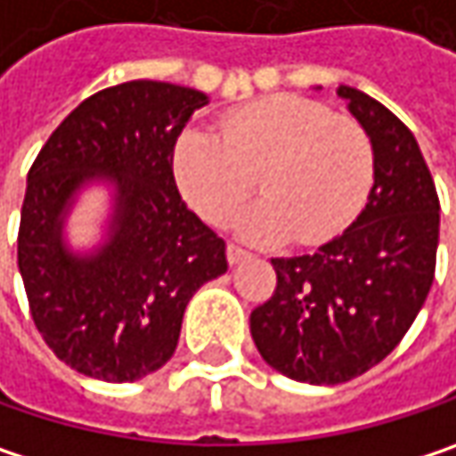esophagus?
Segmentation results:
<instances>
[{
  "label": "esophagus",
  "instance_id": "34e87169",
  "mask_svg": "<svg viewBox=\"0 0 456 456\" xmlns=\"http://www.w3.org/2000/svg\"><path fill=\"white\" fill-rule=\"evenodd\" d=\"M245 258H250V253H248L245 248H240V245H227V261L232 266L240 264V261H245Z\"/></svg>",
  "mask_w": 456,
  "mask_h": 456
}]
</instances>
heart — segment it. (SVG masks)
<instances>
[{"instance_id":"1","label":"heart","mask_w":456,"mask_h":456,"mask_svg":"<svg viewBox=\"0 0 456 456\" xmlns=\"http://www.w3.org/2000/svg\"><path fill=\"white\" fill-rule=\"evenodd\" d=\"M175 177L211 224L229 222L253 195L240 232L253 242L321 245L368 203L376 156L368 133L303 96H271L222 117L219 138L187 130L175 145Z\"/></svg>"}]
</instances>
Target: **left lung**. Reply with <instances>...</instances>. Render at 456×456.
Here are the masks:
<instances>
[{
    "mask_svg": "<svg viewBox=\"0 0 456 456\" xmlns=\"http://www.w3.org/2000/svg\"><path fill=\"white\" fill-rule=\"evenodd\" d=\"M373 143L362 214L313 256L271 258L273 295L250 313L261 357L303 384H345L402 342L434 284L438 195L415 135L362 91L339 86Z\"/></svg>",
    "mask_w": 456,
    "mask_h": 456,
    "instance_id": "left-lung-1",
    "label": "left lung"
}]
</instances>
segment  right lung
Instances as JSON below:
<instances>
[{
  "label": "right lung",
  "instance_id": "1",
  "mask_svg": "<svg viewBox=\"0 0 456 456\" xmlns=\"http://www.w3.org/2000/svg\"><path fill=\"white\" fill-rule=\"evenodd\" d=\"M206 94L159 80L104 88L38 151L20 211L18 266L36 329L54 354L109 384L159 370L190 297L227 271V245L183 200L175 145ZM118 190L112 237L94 256L63 248V214L88 182Z\"/></svg>",
  "mask_w": 456,
  "mask_h": 456
}]
</instances>
